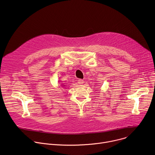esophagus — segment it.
I'll return each instance as SVG.
<instances>
[{"instance_id": "esophagus-1", "label": "esophagus", "mask_w": 155, "mask_h": 155, "mask_svg": "<svg viewBox=\"0 0 155 155\" xmlns=\"http://www.w3.org/2000/svg\"><path fill=\"white\" fill-rule=\"evenodd\" d=\"M78 84H79V85H82V84H84V80H82V79H79V80H78Z\"/></svg>"}]
</instances>
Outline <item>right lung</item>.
Listing matches in <instances>:
<instances>
[{"label":"right lung","instance_id":"obj_1","mask_svg":"<svg viewBox=\"0 0 155 155\" xmlns=\"http://www.w3.org/2000/svg\"><path fill=\"white\" fill-rule=\"evenodd\" d=\"M62 86H63V87H65V85H64V84H63V85H62Z\"/></svg>","mask_w":155,"mask_h":155}]
</instances>
